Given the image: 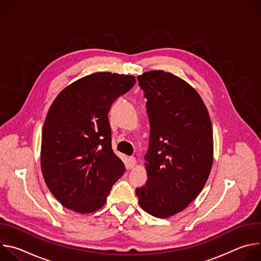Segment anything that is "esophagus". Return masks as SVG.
I'll use <instances>...</instances> for the list:
<instances>
[{"label": "esophagus", "instance_id": "1", "mask_svg": "<svg viewBox=\"0 0 261 261\" xmlns=\"http://www.w3.org/2000/svg\"><path fill=\"white\" fill-rule=\"evenodd\" d=\"M135 165H136L135 157H130L129 158V168H133Z\"/></svg>", "mask_w": 261, "mask_h": 261}]
</instances>
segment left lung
Returning a JSON list of instances; mask_svg holds the SVG:
<instances>
[{
  "label": "left lung",
  "mask_w": 261,
  "mask_h": 261,
  "mask_svg": "<svg viewBox=\"0 0 261 261\" xmlns=\"http://www.w3.org/2000/svg\"><path fill=\"white\" fill-rule=\"evenodd\" d=\"M137 81L147 99L151 131L147 180L135 192L144 212L165 219L187 207L204 187L214 158L212 122L200 95L172 73L153 70Z\"/></svg>",
  "instance_id": "left-lung-1"
}]
</instances>
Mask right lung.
<instances>
[{
    "mask_svg": "<svg viewBox=\"0 0 261 261\" xmlns=\"http://www.w3.org/2000/svg\"><path fill=\"white\" fill-rule=\"evenodd\" d=\"M135 84V76L96 72L67 86L54 100L41 140L45 184L65 207L81 214L100 210L124 174L111 148L108 111Z\"/></svg>",
    "mask_w": 261,
    "mask_h": 261,
    "instance_id": "obj_1",
    "label": "right lung"
}]
</instances>
